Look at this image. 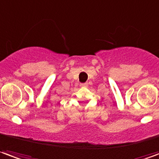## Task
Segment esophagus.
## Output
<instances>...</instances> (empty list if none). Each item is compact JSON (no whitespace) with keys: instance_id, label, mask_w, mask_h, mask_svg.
I'll return each mask as SVG.
<instances>
[{"instance_id":"esophagus-1","label":"esophagus","mask_w":159,"mask_h":159,"mask_svg":"<svg viewBox=\"0 0 159 159\" xmlns=\"http://www.w3.org/2000/svg\"><path fill=\"white\" fill-rule=\"evenodd\" d=\"M87 85H88L87 83H82V84H80V86H81V87H86Z\"/></svg>"}]
</instances>
